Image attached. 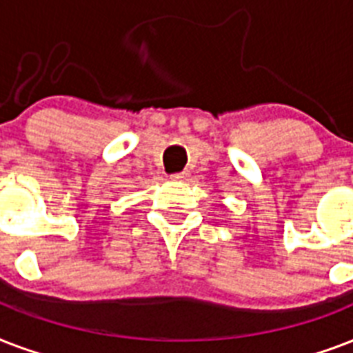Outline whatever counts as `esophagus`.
Returning a JSON list of instances; mask_svg holds the SVG:
<instances>
[{
    "mask_svg": "<svg viewBox=\"0 0 353 353\" xmlns=\"http://www.w3.org/2000/svg\"><path fill=\"white\" fill-rule=\"evenodd\" d=\"M171 179H173V180H185V179H188V173H185V171H182V173H174V174H171Z\"/></svg>",
    "mask_w": 353,
    "mask_h": 353,
    "instance_id": "esophagus-1",
    "label": "esophagus"
}]
</instances>
